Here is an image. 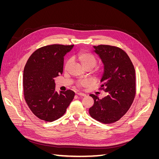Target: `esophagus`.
<instances>
[{"label":"esophagus","mask_w":159,"mask_h":159,"mask_svg":"<svg viewBox=\"0 0 159 159\" xmlns=\"http://www.w3.org/2000/svg\"><path fill=\"white\" fill-rule=\"evenodd\" d=\"M77 95H80V96H85V95H86L85 93H81V92H78V93H77Z\"/></svg>","instance_id":"obj_1"}]
</instances>
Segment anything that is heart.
<instances>
[{
	"label": "heart",
	"instance_id": "heart-1",
	"mask_svg": "<svg viewBox=\"0 0 159 159\" xmlns=\"http://www.w3.org/2000/svg\"><path fill=\"white\" fill-rule=\"evenodd\" d=\"M75 57L77 60L80 62L84 69H87V68L92 69L93 67L95 66L96 64H97V58H96L95 56L93 54H91L89 52L81 51L76 54ZM70 65V60L67 61L64 66V69L66 70H68ZM84 84L85 83L84 82L80 83V85H81Z\"/></svg>",
	"mask_w": 159,
	"mask_h": 159
}]
</instances>
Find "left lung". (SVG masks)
Returning <instances> with one entry per match:
<instances>
[{
	"mask_svg": "<svg viewBox=\"0 0 159 159\" xmlns=\"http://www.w3.org/2000/svg\"><path fill=\"white\" fill-rule=\"evenodd\" d=\"M104 65L101 89L107 95L99 99L90 94L94 104L89 112L97 121L112 123L121 119L129 109L135 96V70L127 53L118 47L109 45L93 46Z\"/></svg>",
	"mask_w": 159,
	"mask_h": 159,
	"instance_id": "left-lung-1",
	"label": "left lung"
}]
</instances>
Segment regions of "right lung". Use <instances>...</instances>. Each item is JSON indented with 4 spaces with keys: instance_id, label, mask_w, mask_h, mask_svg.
Instances as JSON below:
<instances>
[{
    "instance_id": "obj_1",
    "label": "right lung",
    "mask_w": 159,
    "mask_h": 159,
    "mask_svg": "<svg viewBox=\"0 0 159 159\" xmlns=\"http://www.w3.org/2000/svg\"><path fill=\"white\" fill-rule=\"evenodd\" d=\"M74 45L52 44L36 50L24 69L23 88L28 107L37 117L52 122L63 115L73 100L71 90H55L54 78L63 72L64 57Z\"/></svg>"
}]
</instances>
